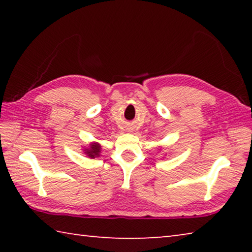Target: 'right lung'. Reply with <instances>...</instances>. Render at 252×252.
I'll return each mask as SVG.
<instances>
[{"label":"right lung","mask_w":252,"mask_h":252,"mask_svg":"<svg viewBox=\"0 0 252 252\" xmlns=\"http://www.w3.org/2000/svg\"><path fill=\"white\" fill-rule=\"evenodd\" d=\"M100 144L97 143H93L90 146L89 149H85V153H87L88 157L90 158H95V157H99L100 156Z\"/></svg>","instance_id":"add662e5"}]
</instances>
